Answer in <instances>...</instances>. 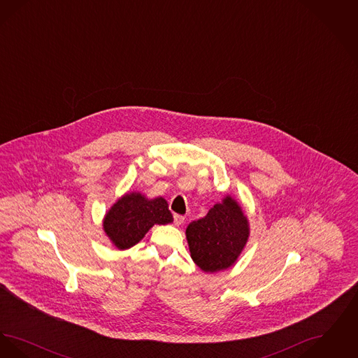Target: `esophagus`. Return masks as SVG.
<instances>
[{
	"label": "esophagus",
	"instance_id": "obj_1",
	"mask_svg": "<svg viewBox=\"0 0 358 358\" xmlns=\"http://www.w3.org/2000/svg\"><path fill=\"white\" fill-rule=\"evenodd\" d=\"M184 222H185V217H184V216H181V215H174V224H176L177 227L182 225Z\"/></svg>",
	"mask_w": 358,
	"mask_h": 358
}]
</instances>
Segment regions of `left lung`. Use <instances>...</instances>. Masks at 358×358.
Instances as JSON below:
<instances>
[{"label":"left lung","mask_w":358,"mask_h":358,"mask_svg":"<svg viewBox=\"0 0 358 358\" xmlns=\"http://www.w3.org/2000/svg\"><path fill=\"white\" fill-rule=\"evenodd\" d=\"M185 234L193 262L204 273H219L238 262L250 238V222L238 201L227 194L205 217L190 222Z\"/></svg>","instance_id":"1"}]
</instances>
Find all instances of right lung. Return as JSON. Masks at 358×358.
I'll return each mask as SVG.
<instances>
[{
  "mask_svg": "<svg viewBox=\"0 0 358 358\" xmlns=\"http://www.w3.org/2000/svg\"><path fill=\"white\" fill-rule=\"evenodd\" d=\"M169 222H173V216L164 197L148 199L141 192H130L106 212L103 231L118 250H129L145 238L155 224Z\"/></svg>",
  "mask_w": 358,
  "mask_h": 358,
  "instance_id": "right-lung-1",
  "label": "right lung"
}]
</instances>
